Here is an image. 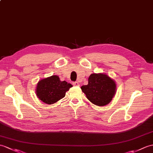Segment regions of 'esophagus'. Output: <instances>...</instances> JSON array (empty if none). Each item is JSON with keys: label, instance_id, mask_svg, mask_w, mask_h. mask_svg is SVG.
<instances>
[{"label": "esophagus", "instance_id": "esophagus-1", "mask_svg": "<svg viewBox=\"0 0 153 153\" xmlns=\"http://www.w3.org/2000/svg\"><path fill=\"white\" fill-rule=\"evenodd\" d=\"M73 85H74V86H79V83L77 82V81H76V82H74Z\"/></svg>", "mask_w": 153, "mask_h": 153}]
</instances>
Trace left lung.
Wrapping results in <instances>:
<instances>
[{"instance_id":"1","label":"left lung","mask_w":153,"mask_h":153,"mask_svg":"<svg viewBox=\"0 0 153 153\" xmlns=\"http://www.w3.org/2000/svg\"><path fill=\"white\" fill-rule=\"evenodd\" d=\"M88 81V85L81 88L88 100L98 106L105 105L111 101L116 91L114 81L103 74H92Z\"/></svg>"}]
</instances>
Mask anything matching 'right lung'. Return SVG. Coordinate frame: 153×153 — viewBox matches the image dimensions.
Here are the masks:
<instances>
[{
  "label": "right lung",
  "instance_id": "right-lung-1",
  "mask_svg": "<svg viewBox=\"0 0 153 153\" xmlns=\"http://www.w3.org/2000/svg\"><path fill=\"white\" fill-rule=\"evenodd\" d=\"M72 85L61 81L57 76H52L39 81L36 87L38 98L48 104H53L65 97Z\"/></svg>",
  "mask_w": 153,
  "mask_h": 153
}]
</instances>
